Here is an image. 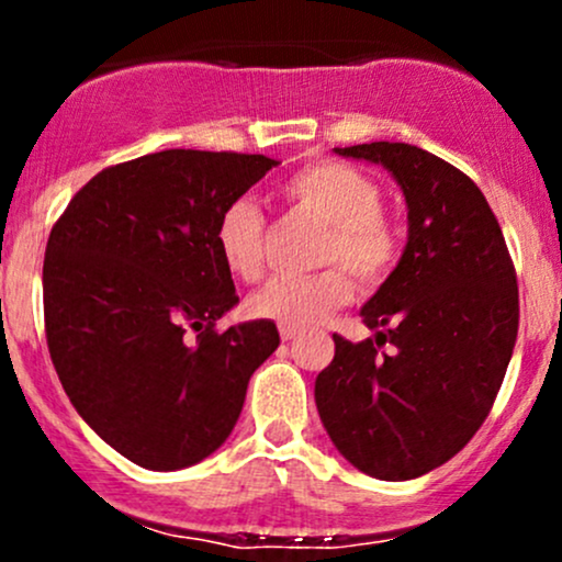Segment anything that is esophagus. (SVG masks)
Masks as SVG:
<instances>
[{"instance_id": "esophagus-1", "label": "esophagus", "mask_w": 562, "mask_h": 562, "mask_svg": "<svg viewBox=\"0 0 562 562\" xmlns=\"http://www.w3.org/2000/svg\"><path fill=\"white\" fill-rule=\"evenodd\" d=\"M301 335V330H295V327H285V325H280V338L282 340H295Z\"/></svg>"}]
</instances>
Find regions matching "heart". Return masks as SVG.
<instances>
[{
  "mask_svg": "<svg viewBox=\"0 0 562 562\" xmlns=\"http://www.w3.org/2000/svg\"><path fill=\"white\" fill-rule=\"evenodd\" d=\"M282 195L295 209L327 224V235L319 243V263H344L364 285L391 272L398 254L396 229L380 214L383 192L367 173L335 160L308 164L285 179ZM216 248L232 274L248 282L259 280L263 272V216L254 200L237 198L222 211ZM351 293L348 274L340 267H330L306 277H274L250 295L248 308L254 317L306 330L351 301Z\"/></svg>",
  "mask_w": 562,
  "mask_h": 562,
  "instance_id": "1",
  "label": "heart"
}]
</instances>
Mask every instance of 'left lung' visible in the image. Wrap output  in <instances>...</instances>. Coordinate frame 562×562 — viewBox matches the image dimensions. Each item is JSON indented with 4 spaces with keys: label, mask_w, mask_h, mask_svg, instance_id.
<instances>
[{
    "label": "left lung",
    "mask_w": 562,
    "mask_h": 562,
    "mask_svg": "<svg viewBox=\"0 0 562 562\" xmlns=\"http://www.w3.org/2000/svg\"><path fill=\"white\" fill-rule=\"evenodd\" d=\"M383 166L406 200V245L362 306L375 338L333 335L314 402L335 449L380 481L451 460L492 409L518 338V282L499 222L473 179L404 142L335 147ZM391 342L394 351L376 348Z\"/></svg>",
    "instance_id": "8db88e82"
}]
</instances>
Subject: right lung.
<instances>
[{"instance_id": "obj_1", "label": "right lung", "mask_w": 562, "mask_h": 562, "mask_svg": "<svg viewBox=\"0 0 562 562\" xmlns=\"http://www.w3.org/2000/svg\"><path fill=\"white\" fill-rule=\"evenodd\" d=\"M272 166L240 153H150L89 179L49 232V357L81 420L134 465L166 473L214 454L250 375L280 346L272 319L214 330L240 301L216 222Z\"/></svg>"}]
</instances>
